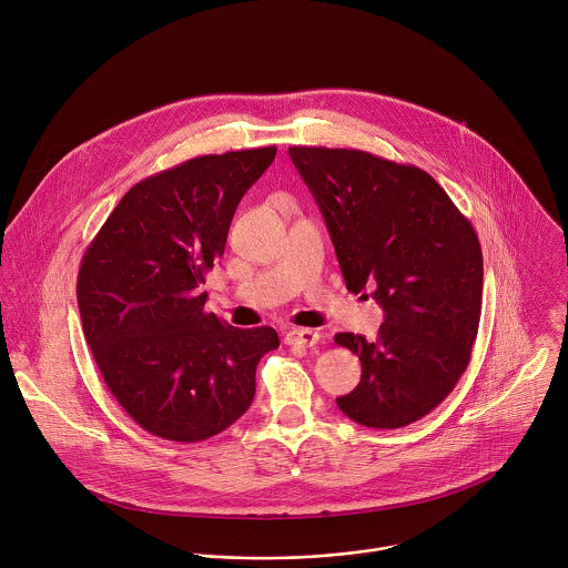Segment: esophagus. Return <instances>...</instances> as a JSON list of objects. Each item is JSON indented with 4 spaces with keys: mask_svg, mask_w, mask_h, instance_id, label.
Returning a JSON list of instances; mask_svg holds the SVG:
<instances>
[{
    "mask_svg": "<svg viewBox=\"0 0 568 568\" xmlns=\"http://www.w3.org/2000/svg\"><path fill=\"white\" fill-rule=\"evenodd\" d=\"M320 335L314 328H290L285 335L287 346H301V348H312L317 344Z\"/></svg>",
    "mask_w": 568,
    "mask_h": 568,
    "instance_id": "34e87169",
    "label": "esophagus"
}]
</instances>
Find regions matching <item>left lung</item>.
<instances>
[{
    "label": "left lung",
    "instance_id": "8db88e82",
    "mask_svg": "<svg viewBox=\"0 0 568 568\" xmlns=\"http://www.w3.org/2000/svg\"><path fill=\"white\" fill-rule=\"evenodd\" d=\"M290 156L324 215L348 292L371 290L385 312L373 342L335 335L362 362L359 385L337 407L373 429L412 425L470 364L484 290L477 233L416 165L346 148L292 145Z\"/></svg>",
    "mask_w": 568,
    "mask_h": 568
}]
</instances>
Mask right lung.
<instances>
[{"mask_svg": "<svg viewBox=\"0 0 568 568\" xmlns=\"http://www.w3.org/2000/svg\"><path fill=\"white\" fill-rule=\"evenodd\" d=\"M276 148L204 154L136 183L82 254L78 310L106 387L148 434L202 442L246 414L272 326L204 312L202 283L224 254L244 193Z\"/></svg>", "mask_w": 568, "mask_h": 568, "instance_id": "right-lung-1", "label": "right lung"}]
</instances>
